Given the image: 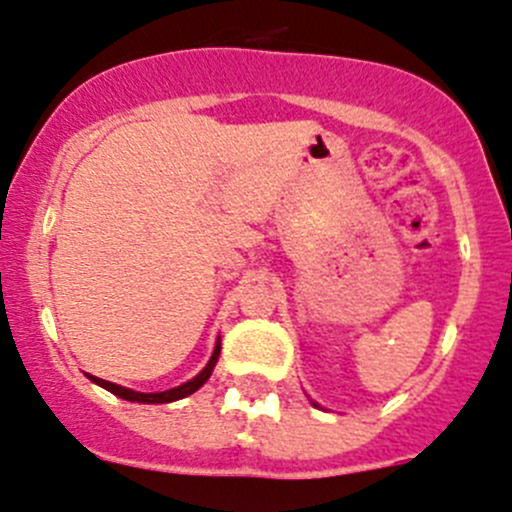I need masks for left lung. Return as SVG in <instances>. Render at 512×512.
<instances>
[{
	"label": "left lung",
	"mask_w": 512,
	"mask_h": 512,
	"mask_svg": "<svg viewBox=\"0 0 512 512\" xmlns=\"http://www.w3.org/2000/svg\"><path fill=\"white\" fill-rule=\"evenodd\" d=\"M314 406H317V404H314Z\"/></svg>",
	"instance_id": "1"
}]
</instances>
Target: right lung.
<instances>
[{
	"label": "right lung",
	"instance_id": "1",
	"mask_svg": "<svg viewBox=\"0 0 512 512\" xmlns=\"http://www.w3.org/2000/svg\"><path fill=\"white\" fill-rule=\"evenodd\" d=\"M218 356H220V339L218 344H215V352L210 356V361L205 364V369L200 371L195 379L185 381V384L175 386V389H168V391H160V394H141V391H133V389H126V386H118V384H111V381L106 379H98V376H91L89 379L94 381V384L103 386L106 391H111V394H116L118 399H126V401H136V404H170V401H178V399H185V396H190L193 391H198L200 386L205 384V381L210 379V374H213L215 364H218Z\"/></svg>",
	"mask_w": 512,
	"mask_h": 512
}]
</instances>
